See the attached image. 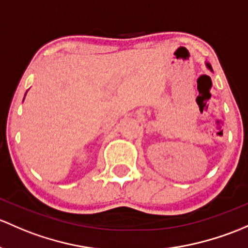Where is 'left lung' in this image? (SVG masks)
<instances>
[{
	"mask_svg": "<svg viewBox=\"0 0 248 248\" xmlns=\"http://www.w3.org/2000/svg\"><path fill=\"white\" fill-rule=\"evenodd\" d=\"M208 67H209V69H212V67H210V65H209V64H208Z\"/></svg>",
	"mask_w": 248,
	"mask_h": 248,
	"instance_id": "left-lung-1",
	"label": "left lung"
}]
</instances>
